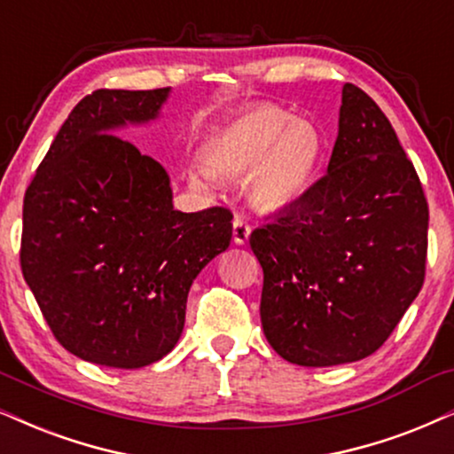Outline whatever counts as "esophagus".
I'll list each match as a JSON object with an SVG mask.
<instances>
[{"instance_id":"1","label":"esophagus","mask_w":454,"mask_h":454,"mask_svg":"<svg viewBox=\"0 0 454 454\" xmlns=\"http://www.w3.org/2000/svg\"><path fill=\"white\" fill-rule=\"evenodd\" d=\"M252 233V229L248 225V221L244 219V216H235L233 219V241L238 246H244L246 241H248Z\"/></svg>"}]
</instances>
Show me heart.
<instances>
[{"label": "heart", "instance_id": "b5f03b06", "mask_svg": "<svg viewBox=\"0 0 454 454\" xmlns=\"http://www.w3.org/2000/svg\"><path fill=\"white\" fill-rule=\"evenodd\" d=\"M323 135L313 122L273 104L244 110L204 141V168H192L193 190L210 192L215 179H244V193L264 213H284L313 190L323 162Z\"/></svg>", "mask_w": 454, "mask_h": 454}]
</instances>
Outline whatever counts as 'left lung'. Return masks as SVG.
<instances>
[{
    "mask_svg": "<svg viewBox=\"0 0 454 454\" xmlns=\"http://www.w3.org/2000/svg\"><path fill=\"white\" fill-rule=\"evenodd\" d=\"M427 221L421 181L390 121L346 83L327 175L250 235L273 350L302 367L373 355L421 290Z\"/></svg>",
    "mask_w": 454,
    "mask_h": 454,
    "instance_id": "1",
    "label": "left lung"
}]
</instances>
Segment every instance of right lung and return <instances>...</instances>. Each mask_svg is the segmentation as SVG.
Listing matches in <instances>:
<instances>
[{
  "mask_svg": "<svg viewBox=\"0 0 454 454\" xmlns=\"http://www.w3.org/2000/svg\"><path fill=\"white\" fill-rule=\"evenodd\" d=\"M170 90H98L58 131L25 193L20 267L56 340L83 361L167 356L198 273L231 241L227 208H173L167 170L114 135L158 119Z\"/></svg>",
  "mask_w": 454,
  "mask_h": 454,
  "instance_id": "right-lung-1",
  "label": "right lung"
}]
</instances>
